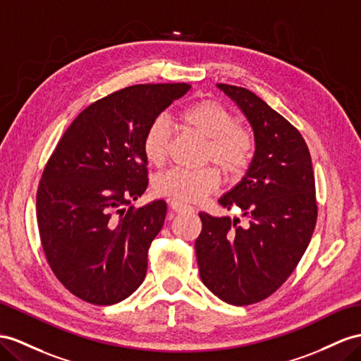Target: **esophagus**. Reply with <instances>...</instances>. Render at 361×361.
Instances as JSON below:
<instances>
[{
  "instance_id": "34e87169",
  "label": "esophagus",
  "mask_w": 361,
  "mask_h": 361,
  "mask_svg": "<svg viewBox=\"0 0 361 361\" xmlns=\"http://www.w3.org/2000/svg\"><path fill=\"white\" fill-rule=\"evenodd\" d=\"M169 206H171V209L175 210V212H192V210H193V207H190V206H188V204H184L183 201H178V200H171V201H169Z\"/></svg>"
}]
</instances>
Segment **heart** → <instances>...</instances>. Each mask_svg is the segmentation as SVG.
<instances>
[{
	"mask_svg": "<svg viewBox=\"0 0 361 361\" xmlns=\"http://www.w3.org/2000/svg\"><path fill=\"white\" fill-rule=\"evenodd\" d=\"M180 122L207 140L204 160L214 161L228 175H241L250 164L255 138L247 128L236 125L232 111L215 100H200L184 108ZM171 126L164 117H157L143 135V154L147 163L161 166L168 157ZM221 184L219 172L207 166L201 169L173 168L160 173L154 181L159 195L178 201L197 202L215 192Z\"/></svg>",
	"mask_w": 361,
	"mask_h": 361,
	"instance_id": "heart-1",
	"label": "heart"
}]
</instances>
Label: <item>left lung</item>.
Returning a JSON list of instances; mask_svg holds the SVG:
<instances>
[{"mask_svg":"<svg viewBox=\"0 0 361 361\" xmlns=\"http://www.w3.org/2000/svg\"><path fill=\"white\" fill-rule=\"evenodd\" d=\"M243 111L255 134V155L244 178L219 198L239 207V219L201 212L195 241L202 283L230 305H252L288 279L311 241L317 221L316 183L303 137L255 92L216 84Z\"/></svg>","mask_w":361,"mask_h":361,"instance_id":"left-lung-1","label":"left lung"}]
</instances>
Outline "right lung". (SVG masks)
<instances>
[{"label": "right lung", "mask_w": 361, "mask_h": 361, "mask_svg": "<svg viewBox=\"0 0 361 361\" xmlns=\"http://www.w3.org/2000/svg\"><path fill=\"white\" fill-rule=\"evenodd\" d=\"M189 84L118 90L87 106L45 164L36 193L39 236L50 269L76 298L113 305L142 285L147 250L166 201L131 204L147 188L143 135Z\"/></svg>", "instance_id": "right-lung-1"}]
</instances>
